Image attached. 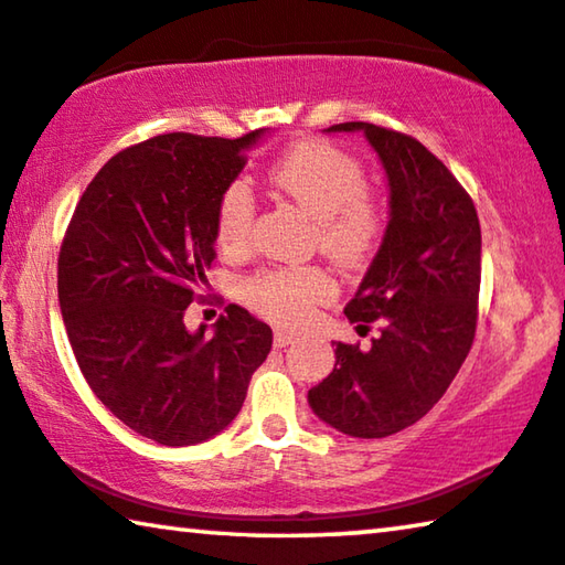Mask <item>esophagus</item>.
I'll use <instances>...</instances> for the list:
<instances>
[{
  "mask_svg": "<svg viewBox=\"0 0 565 565\" xmlns=\"http://www.w3.org/2000/svg\"><path fill=\"white\" fill-rule=\"evenodd\" d=\"M290 343H296V333L282 331V329H277V331H275V347H277V349L290 347Z\"/></svg>",
  "mask_w": 565,
  "mask_h": 565,
  "instance_id": "esophagus-1",
  "label": "esophagus"
}]
</instances>
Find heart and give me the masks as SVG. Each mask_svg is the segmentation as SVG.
I'll use <instances>...</instances> for the list:
<instances>
[{"label": "heart", "mask_w": 565, "mask_h": 565, "mask_svg": "<svg viewBox=\"0 0 565 565\" xmlns=\"http://www.w3.org/2000/svg\"><path fill=\"white\" fill-rule=\"evenodd\" d=\"M269 183L316 222L318 247L343 267L370 263L384 234V209L366 191L364 162L343 147L302 140L269 168ZM255 193L232 181L216 203L214 232L224 249H242L255 224ZM242 300L269 321L298 326L337 285L321 267H265L242 282Z\"/></svg>", "instance_id": "heart-1"}]
</instances>
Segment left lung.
I'll return each mask as SVG.
<instances>
[{
  "mask_svg": "<svg viewBox=\"0 0 565 565\" xmlns=\"http://www.w3.org/2000/svg\"><path fill=\"white\" fill-rule=\"evenodd\" d=\"M364 132L390 181V224L377 257L343 313L370 349L337 343V364L308 403L331 428L384 438L418 423L469 354L479 316L481 228L471 195L415 137L343 121Z\"/></svg>",
  "mask_w": 565,
  "mask_h": 565,
  "instance_id": "left-lung-1",
  "label": "left lung"
}]
</instances>
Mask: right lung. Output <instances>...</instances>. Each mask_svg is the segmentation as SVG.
Returning <instances> with one entry per match:
<instances>
[{
    "mask_svg": "<svg viewBox=\"0 0 565 565\" xmlns=\"http://www.w3.org/2000/svg\"><path fill=\"white\" fill-rule=\"evenodd\" d=\"M263 129L170 132L114 154L81 195L58 255L71 349L94 395L140 436L193 446L242 411L273 329L228 306L203 337L183 323L216 259V203Z\"/></svg>",
    "mask_w": 565,
    "mask_h": 565,
    "instance_id": "obj_1",
    "label": "right lung"
}]
</instances>
